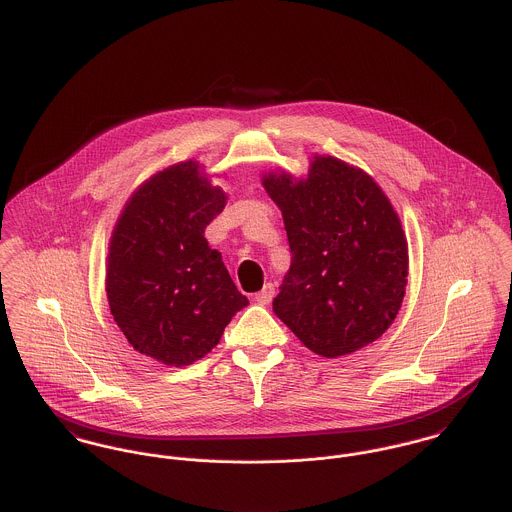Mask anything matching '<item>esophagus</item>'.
Returning a JSON list of instances; mask_svg holds the SVG:
<instances>
[{
    "label": "esophagus",
    "mask_w": 512,
    "mask_h": 512,
    "mask_svg": "<svg viewBox=\"0 0 512 512\" xmlns=\"http://www.w3.org/2000/svg\"><path fill=\"white\" fill-rule=\"evenodd\" d=\"M273 297H275V285H273V283H267V285L255 295V301H257L259 305H269V303L273 301Z\"/></svg>",
    "instance_id": "1"
}]
</instances>
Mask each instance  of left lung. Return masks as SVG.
<instances>
[{
    "mask_svg": "<svg viewBox=\"0 0 512 512\" xmlns=\"http://www.w3.org/2000/svg\"><path fill=\"white\" fill-rule=\"evenodd\" d=\"M263 186L283 211L293 255L275 314L324 358L378 340L408 285V241L386 194L332 156H314L307 180L281 172Z\"/></svg>",
    "mask_w": 512,
    "mask_h": 512,
    "instance_id": "obj_1",
    "label": "left lung"
}]
</instances>
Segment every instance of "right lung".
<instances>
[{"mask_svg":"<svg viewBox=\"0 0 512 512\" xmlns=\"http://www.w3.org/2000/svg\"><path fill=\"white\" fill-rule=\"evenodd\" d=\"M194 160L158 172L124 205L110 237L106 295L126 340L166 366H188L249 305L205 227L227 196Z\"/></svg>","mask_w":512,"mask_h":512,"instance_id":"add662e5","label":"right lung"}]
</instances>
